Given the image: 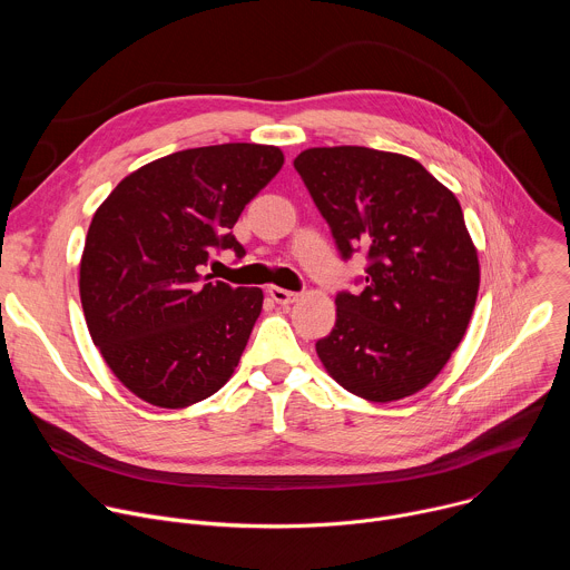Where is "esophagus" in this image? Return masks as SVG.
<instances>
[{"mask_svg":"<svg viewBox=\"0 0 570 570\" xmlns=\"http://www.w3.org/2000/svg\"><path fill=\"white\" fill-rule=\"evenodd\" d=\"M268 295H271L277 304H293V302L297 299V293L286 291V288H279V286H271V288H268Z\"/></svg>","mask_w":570,"mask_h":570,"instance_id":"34e87169","label":"esophagus"}]
</instances>
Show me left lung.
<instances>
[{
    "instance_id": "8db88e82",
    "label": "left lung",
    "mask_w": 570,
    "mask_h": 570,
    "mask_svg": "<svg viewBox=\"0 0 570 570\" xmlns=\"http://www.w3.org/2000/svg\"><path fill=\"white\" fill-rule=\"evenodd\" d=\"M343 262L363 253L361 293L336 295L315 343L327 372L367 401L429 385L460 345L480 271L458 198L417 159L365 146L302 150L295 161Z\"/></svg>"
}]
</instances>
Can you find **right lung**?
Segmentation results:
<instances>
[{
    "label": "right lung",
    "instance_id": "add662e5",
    "mask_svg": "<svg viewBox=\"0 0 570 570\" xmlns=\"http://www.w3.org/2000/svg\"><path fill=\"white\" fill-rule=\"evenodd\" d=\"M277 146L220 144L171 153L124 178L97 209L80 259L90 336L117 379L161 409H185L232 376L262 313V288L203 275L282 169Z\"/></svg>",
    "mask_w": 570,
    "mask_h": 570
}]
</instances>
